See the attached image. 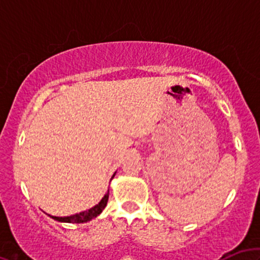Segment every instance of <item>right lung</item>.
Wrapping results in <instances>:
<instances>
[{
	"label": "right lung",
	"mask_w": 260,
	"mask_h": 260,
	"mask_svg": "<svg viewBox=\"0 0 260 260\" xmlns=\"http://www.w3.org/2000/svg\"><path fill=\"white\" fill-rule=\"evenodd\" d=\"M107 201H109V192H107L106 194L104 196V198L101 199L99 204L95 205L94 208L89 209L88 211H83V213L76 214V215H72V216H66V217L51 216V217H52V219L57 220V221H59V222H71V223L86 222V221H89V220L94 219V217H96L98 215H99L101 211L104 210V208L106 207Z\"/></svg>",
	"instance_id": "obj_1"
}]
</instances>
